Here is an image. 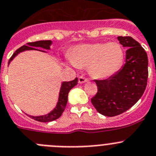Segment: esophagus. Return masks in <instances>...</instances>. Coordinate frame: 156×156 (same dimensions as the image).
<instances>
[{"label":"esophagus","mask_w":156,"mask_h":156,"mask_svg":"<svg viewBox=\"0 0 156 156\" xmlns=\"http://www.w3.org/2000/svg\"><path fill=\"white\" fill-rule=\"evenodd\" d=\"M87 81H88V78H85L84 76H80L79 78H78V82H79L80 84H82V83L87 82Z\"/></svg>","instance_id":"esophagus-1"}]
</instances>
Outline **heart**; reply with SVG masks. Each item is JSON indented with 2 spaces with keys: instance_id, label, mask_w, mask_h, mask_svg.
Here are the masks:
<instances>
[{
  "instance_id": "b5f03b06",
  "label": "heart",
  "mask_w": 156,
  "mask_h": 156,
  "mask_svg": "<svg viewBox=\"0 0 156 156\" xmlns=\"http://www.w3.org/2000/svg\"><path fill=\"white\" fill-rule=\"evenodd\" d=\"M123 59V48L117 42L80 45L71 55L75 66L88 67L90 74L95 78H106L114 75L120 68Z\"/></svg>"
}]
</instances>
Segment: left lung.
<instances>
[{"mask_svg":"<svg viewBox=\"0 0 156 156\" xmlns=\"http://www.w3.org/2000/svg\"><path fill=\"white\" fill-rule=\"evenodd\" d=\"M126 47V63L107 79L94 80L98 92L91 103L100 114L108 117L119 115L137 102L143 94L148 81V56L138 41L129 36L118 37Z\"/></svg>","mask_w":156,"mask_h":156,"instance_id":"1","label":"left lung"}]
</instances>
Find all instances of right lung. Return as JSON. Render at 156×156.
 Segmentation results:
<instances>
[{
	"instance_id": "1",
	"label": "right lung",
	"mask_w": 156,
	"mask_h": 156,
	"mask_svg": "<svg viewBox=\"0 0 156 156\" xmlns=\"http://www.w3.org/2000/svg\"><path fill=\"white\" fill-rule=\"evenodd\" d=\"M27 44V45H23L21 48H19L18 49L16 50V51L13 54V55L9 59L8 65H9L10 62L13 60V58H14L17 54L20 53V52L21 51H24L38 50V49H36L34 47H41L42 48L44 49H50V45L51 44V41H37L34 42H28ZM77 84H78V78L74 79L73 81H65V82L62 83V88H61L60 90V93H59V98H58V104H57L55 108L54 109V110H52L50 113L45 115L41 116H28L31 117V119H33L34 120L41 122H51V121L56 120L58 118H60L61 115H62V113H63V112L65 111L67 102H68V92H69L70 90L73 88V87H75Z\"/></svg>"
}]
</instances>
